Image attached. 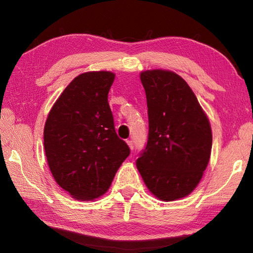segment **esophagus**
Returning <instances> with one entry per match:
<instances>
[{
	"label": "esophagus",
	"mask_w": 253,
	"mask_h": 253,
	"mask_svg": "<svg viewBox=\"0 0 253 253\" xmlns=\"http://www.w3.org/2000/svg\"><path fill=\"white\" fill-rule=\"evenodd\" d=\"M127 144H128V147H129L130 150L133 149V142L131 140H127Z\"/></svg>",
	"instance_id": "1"
}]
</instances>
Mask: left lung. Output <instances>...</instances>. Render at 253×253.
I'll return each mask as SVG.
<instances>
[{"label": "left lung", "mask_w": 253, "mask_h": 253, "mask_svg": "<svg viewBox=\"0 0 253 253\" xmlns=\"http://www.w3.org/2000/svg\"><path fill=\"white\" fill-rule=\"evenodd\" d=\"M146 91L149 135L137 169L151 193L162 201L195 190L210 161L212 130L191 88L164 69L140 74Z\"/></svg>", "instance_id": "1"}]
</instances>
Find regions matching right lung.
I'll list each match as a JSON object with an SVG mask.
<instances>
[{"label":"right lung","instance_id":"1","mask_svg":"<svg viewBox=\"0 0 253 253\" xmlns=\"http://www.w3.org/2000/svg\"><path fill=\"white\" fill-rule=\"evenodd\" d=\"M111 72L74 78L47 115L43 139L47 164L57 185L74 199L91 201L109 190L130 150L118 138L107 95Z\"/></svg>","mask_w":253,"mask_h":253}]
</instances>
